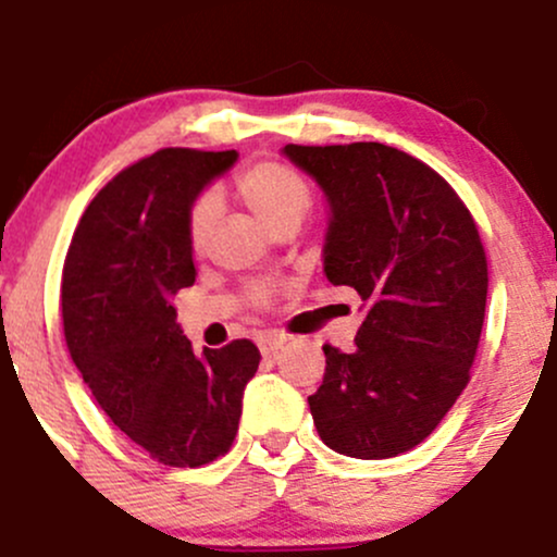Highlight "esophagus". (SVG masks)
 Listing matches in <instances>:
<instances>
[{
    "mask_svg": "<svg viewBox=\"0 0 557 557\" xmlns=\"http://www.w3.org/2000/svg\"><path fill=\"white\" fill-rule=\"evenodd\" d=\"M257 345L261 354L270 356V354H277V350L285 345V341L280 335H272V332H264V335L257 337Z\"/></svg>",
    "mask_w": 557,
    "mask_h": 557,
    "instance_id": "esophagus-1",
    "label": "esophagus"
}]
</instances>
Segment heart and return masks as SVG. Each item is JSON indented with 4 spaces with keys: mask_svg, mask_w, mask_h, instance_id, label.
<instances>
[{
    "mask_svg": "<svg viewBox=\"0 0 557 557\" xmlns=\"http://www.w3.org/2000/svg\"><path fill=\"white\" fill-rule=\"evenodd\" d=\"M238 194L246 207L264 222L267 227L280 230L285 225H300L306 214L311 212V188L296 170L287 168L283 162H257L238 175ZM216 220H220V201L212 194L198 196L188 209L185 220V235L194 253H201L212 238ZM267 287L253 285L251 298L257 304H264Z\"/></svg>",
    "mask_w": 557,
    "mask_h": 557,
    "instance_id": "b5f03b06",
    "label": "heart"
}]
</instances>
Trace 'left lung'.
<instances>
[{
	"label": "left lung",
	"instance_id": "left-lung-1",
	"mask_svg": "<svg viewBox=\"0 0 557 557\" xmlns=\"http://www.w3.org/2000/svg\"><path fill=\"white\" fill-rule=\"evenodd\" d=\"M283 154L327 196L324 274L367 306L350 354L324 345L309 395L317 432L343 456H400L469 385L487 306L476 222L437 172L393 146L287 144Z\"/></svg>",
	"mask_w": 557,
	"mask_h": 557
}]
</instances>
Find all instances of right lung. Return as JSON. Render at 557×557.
I'll list each match as a JSON object with an SVG mask.
<instances>
[{"mask_svg":"<svg viewBox=\"0 0 557 557\" xmlns=\"http://www.w3.org/2000/svg\"><path fill=\"white\" fill-rule=\"evenodd\" d=\"M238 151L162 149L112 177L75 227L62 270L67 350L96 403L151 458L196 469L225 456L259 348L233 341L196 354L175 322L196 283L190 203Z\"/></svg>","mask_w":557,"mask_h":557,"instance_id":"add662e5","label":"right lung"}]
</instances>
